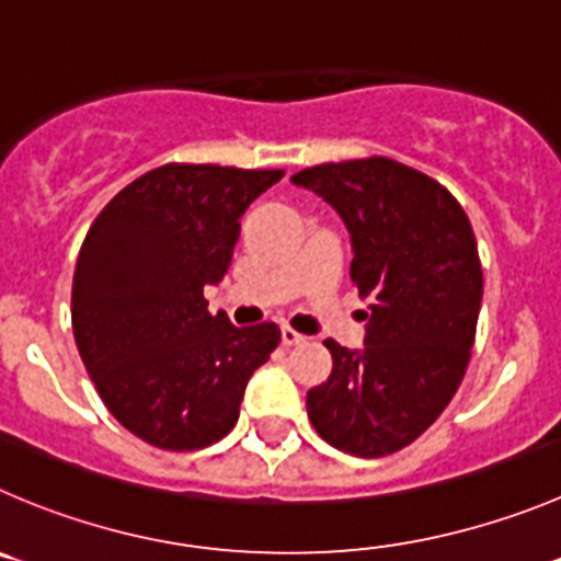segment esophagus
Listing matches in <instances>:
<instances>
[{"mask_svg":"<svg viewBox=\"0 0 561 561\" xmlns=\"http://www.w3.org/2000/svg\"><path fill=\"white\" fill-rule=\"evenodd\" d=\"M280 341H284V346H295V344H302V341H306V335H300L297 330H291V328H280Z\"/></svg>","mask_w":561,"mask_h":561,"instance_id":"esophagus-1","label":"esophagus"}]
</instances>
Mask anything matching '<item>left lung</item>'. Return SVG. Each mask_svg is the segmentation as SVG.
Listing matches in <instances>:
<instances>
[{
    "label": "left lung",
    "mask_w": 561,
    "mask_h": 561,
    "mask_svg": "<svg viewBox=\"0 0 561 561\" xmlns=\"http://www.w3.org/2000/svg\"><path fill=\"white\" fill-rule=\"evenodd\" d=\"M291 181L346 222L350 277L371 302L364 350L324 341L333 371L308 391V419L346 455H393L444 413L471 360L482 306L471 220L444 184L388 157L313 164Z\"/></svg>",
    "instance_id": "left-lung-1"
}]
</instances>
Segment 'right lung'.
Returning a JSON list of instances; mask_svg holds the SVG:
<instances>
[{
	"label": "right lung",
	"mask_w": 561,
	"mask_h": 561,
	"mask_svg": "<svg viewBox=\"0 0 561 561\" xmlns=\"http://www.w3.org/2000/svg\"><path fill=\"white\" fill-rule=\"evenodd\" d=\"M284 170L170 162L101 209L79 250L71 324L82 364L131 435L164 451L217 444L280 344L275 322L211 317L204 286L231 264L239 217Z\"/></svg>",
	"instance_id": "right-lung-1"
}]
</instances>
